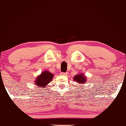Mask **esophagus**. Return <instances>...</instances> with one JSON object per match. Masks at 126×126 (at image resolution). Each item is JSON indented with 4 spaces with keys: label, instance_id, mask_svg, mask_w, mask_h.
Segmentation results:
<instances>
[{
    "label": "esophagus",
    "instance_id": "obj_1",
    "mask_svg": "<svg viewBox=\"0 0 126 126\" xmlns=\"http://www.w3.org/2000/svg\"><path fill=\"white\" fill-rule=\"evenodd\" d=\"M61 75H63V76H67V75H68V73H67V72H66V73H63V72H61Z\"/></svg>",
    "mask_w": 126,
    "mask_h": 126
}]
</instances>
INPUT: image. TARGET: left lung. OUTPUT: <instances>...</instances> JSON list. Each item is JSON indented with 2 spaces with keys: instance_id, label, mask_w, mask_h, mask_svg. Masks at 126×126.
I'll return each instance as SVG.
<instances>
[{
  "instance_id": "left-lung-1",
  "label": "left lung",
  "mask_w": 126,
  "mask_h": 126,
  "mask_svg": "<svg viewBox=\"0 0 126 126\" xmlns=\"http://www.w3.org/2000/svg\"><path fill=\"white\" fill-rule=\"evenodd\" d=\"M73 80L76 81L77 83L80 84L81 85L82 84L85 83L86 82V77L85 76H84L83 74L80 73L78 74L77 75H76L75 77L73 78ZM81 87V86H80Z\"/></svg>"
}]
</instances>
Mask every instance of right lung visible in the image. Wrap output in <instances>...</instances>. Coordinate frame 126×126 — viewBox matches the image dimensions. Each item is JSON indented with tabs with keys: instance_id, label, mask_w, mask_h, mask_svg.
Listing matches in <instances>:
<instances>
[{
	"instance_id": "right-lung-1",
	"label": "right lung",
	"mask_w": 126,
	"mask_h": 126,
	"mask_svg": "<svg viewBox=\"0 0 126 126\" xmlns=\"http://www.w3.org/2000/svg\"><path fill=\"white\" fill-rule=\"evenodd\" d=\"M54 75L47 70L42 72V73L37 76L34 81V84L38 86V87L45 88L50 82L52 80Z\"/></svg>"
}]
</instances>
